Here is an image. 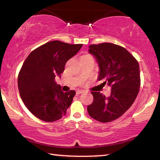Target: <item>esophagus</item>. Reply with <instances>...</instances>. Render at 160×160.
Instances as JSON below:
<instances>
[{"instance_id": "34e87169", "label": "esophagus", "mask_w": 160, "mask_h": 160, "mask_svg": "<svg viewBox=\"0 0 160 160\" xmlns=\"http://www.w3.org/2000/svg\"><path fill=\"white\" fill-rule=\"evenodd\" d=\"M83 92H84V91H83V90H77V91H76V94H82V93H83Z\"/></svg>"}]
</instances>
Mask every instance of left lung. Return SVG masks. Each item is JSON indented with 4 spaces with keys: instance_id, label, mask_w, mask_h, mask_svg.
I'll return each instance as SVG.
<instances>
[{
    "instance_id": "obj_1",
    "label": "left lung",
    "mask_w": 160,
    "mask_h": 160,
    "mask_svg": "<svg viewBox=\"0 0 160 160\" xmlns=\"http://www.w3.org/2000/svg\"><path fill=\"white\" fill-rule=\"evenodd\" d=\"M99 66V80L112 86L110 96L91 92L94 99L88 105L92 118L102 123L111 122L122 116L134 102L140 86L138 62L125 48L112 43L90 46Z\"/></svg>"
}]
</instances>
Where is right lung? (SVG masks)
<instances>
[{
	"mask_svg": "<svg viewBox=\"0 0 160 160\" xmlns=\"http://www.w3.org/2000/svg\"><path fill=\"white\" fill-rule=\"evenodd\" d=\"M82 47L51 41L35 48L25 59L18 74V90L25 107L37 118L53 122L66 116L75 92H64L55 78Z\"/></svg>",
	"mask_w": 160,
	"mask_h": 160,
	"instance_id": "right-lung-1",
	"label": "right lung"
}]
</instances>
